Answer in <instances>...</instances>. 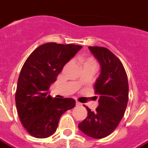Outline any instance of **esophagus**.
Listing matches in <instances>:
<instances>
[{"mask_svg":"<svg viewBox=\"0 0 148 148\" xmlns=\"http://www.w3.org/2000/svg\"><path fill=\"white\" fill-rule=\"evenodd\" d=\"M76 106H82V104H81L80 103H79L78 101H76Z\"/></svg>","mask_w":148,"mask_h":148,"instance_id":"1","label":"esophagus"}]
</instances>
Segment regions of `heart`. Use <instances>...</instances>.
<instances>
[{
    "instance_id": "1",
    "label": "heart",
    "mask_w": 148,
    "mask_h": 148,
    "mask_svg": "<svg viewBox=\"0 0 148 148\" xmlns=\"http://www.w3.org/2000/svg\"><path fill=\"white\" fill-rule=\"evenodd\" d=\"M83 63H84V64H92V65L97 66L96 61L94 60V58H93L91 57L86 58L84 59H83Z\"/></svg>"
}]
</instances>
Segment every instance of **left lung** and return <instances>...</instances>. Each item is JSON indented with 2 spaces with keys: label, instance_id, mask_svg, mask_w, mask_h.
<instances>
[{
  "label": "left lung",
  "instance_id": "obj_1",
  "mask_svg": "<svg viewBox=\"0 0 148 148\" xmlns=\"http://www.w3.org/2000/svg\"><path fill=\"white\" fill-rule=\"evenodd\" d=\"M89 49L101 65V74L94 85L99 106L95 112L84 106L87 117L78 127L87 136L103 138L113 132L124 116L128 101V77L121 61L109 49L98 46Z\"/></svg>",
  "mask_w": 148,
  "mask_h": 148
}]
</instances>
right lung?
I'll return each mask as SVG.
<instances>
[{
	"label": "right lung",
	"mask_w": 148,
	"mask_h": 148,
	"mask_svg": "<svg viewBox=\"0 0 148 148\" xmlns=\"http://www.w3.org/2000/svg\"><path fill=\"white\" fill-rule=\"evenodd\" d=\"M81 45L43 44L29 55L18 78L15 101L20 122L29 134L45 138L55 132L62 115L75 106L72 98H52L48 91L65 64Z\"/></svg>",
	"instance_id": "right-lung-1"
}]
</instances>
